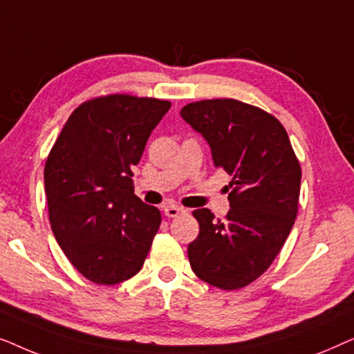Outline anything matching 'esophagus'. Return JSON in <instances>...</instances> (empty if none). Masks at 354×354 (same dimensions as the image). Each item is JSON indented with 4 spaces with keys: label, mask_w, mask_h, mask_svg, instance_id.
Returning <instances> with one entry per match:
<instances>
[{
    "label": "esophagus",
    "mask_w": 354,
    "mask_h": 354,
    "mask_svg": "<svg viewBox=\"0 0 354 354\" xmlns=\"http://www.w3.org/2000/svg\"><path fill=\"white\" fill-rule=\"evenodd\" d=\"M185 212V209H183L182 206H177V205H167L166 207H164V214H166L167 217H177L180 216Z\"/></svg>",
    "instance_id": "1"
}]
</instances>
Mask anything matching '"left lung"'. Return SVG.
<instances>
[{
	"label": "left lung",
	"instance_id": "8db88e82",
	"mask_svg": "<svg viewBox=\"0 0 354 354\" xmlns=\"http://www.w3.org/2000/svg\"><path fill=\"white\" fill-rule=\"evenodd\" d=\"M180 115L209 145L214 166L232 177L225 219L207 207L193 211L200 234L188 245L190 266L206 283L241 288L266 272L290 235L299 162L283 125L256 106L205 100L183 106Z\"/></svg>",
	"mask_w": 354,
	"mask_h": 354
}]
</instances>
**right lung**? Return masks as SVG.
Masks as SVG:
<instances>
[{
  "instance_id": "obj_1",
  "label": "right lung",
  "mask_w": 354,
  "mask_h": 354,
  "mask_svg": "<svg viewBox=\"0 0 354 354\" xmlns=\"http://www.w3.org/2000/svg\"><path fill=\"white\" fill-rule=\"evenodd\" d=\"M169 101L109 95L79 106L45 166L53 234L91 282L114 285L142 269L161 224L133 195V172Z\"/></svg>"
}]
</instances>
